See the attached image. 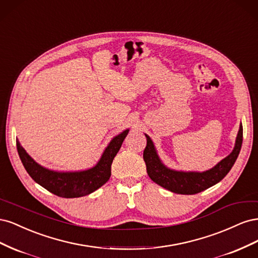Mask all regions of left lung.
<instances>
[{
	"label": "left lung",
	"mask_w": 258,
	"mask_h": 258,
	"mask_svg": "<svg viewBox=\"0 0 258 258\" xmlns=\"http://www.w3.org/2000/svg\"><path fill=\"white\" fill-rule=\"evenodd\" d=\"M146 137V147L143 152V158L146 163V171L153 182L170 191L181 195H195L204 191L209 187L221 182L227 175L236 162L242 145L243 128L242 123L236 138L235 147L232 152L220 162L207 171H179L168 168L159 158L158 153L152 139Z\"/></svg>",
	"instance_id": "8db88e82"
}]
</instances>
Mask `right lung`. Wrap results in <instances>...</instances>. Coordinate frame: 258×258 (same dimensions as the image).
<instances>
[{
	"label": "right lung",
	"instance_id": "1",
	"mask_svg": "<svg viewBox=\"0 0 258 258\" xmlns=\"http://www.w3.org/2000/svg\"><path fill=\"white\" fill-rule=\"evenodd\" d=\"M129 129L114 137L107 144L96 166L82 171H54L37 163L16 141L17 151L29 175L45 189L62 198H79L89 195L104 185L111 176L113 159L120 150Z\"/></svg>",
	"mask_w": 258,
	"mask_h": 258
}]
</instances>
